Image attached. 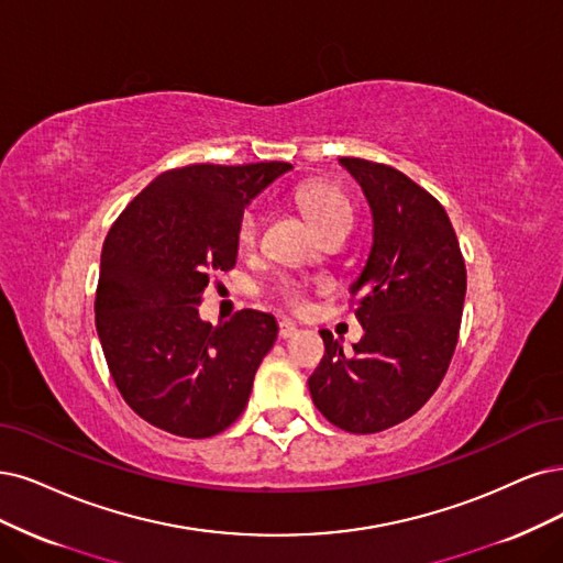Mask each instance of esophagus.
<instances>
[{
    "instance_id": "obj_1",
    "label": "esophagus",
    "mask_w": 563,
    "mask_h": 563,
    "mask_svg": "<svg viewBox=\"0 0 563 563\" xmlns=\"http://www.w3.org/2000/svg\"><path fill=\"white\" fill-rule=\"evenodd\" d=\"M297 334V324L295 322H289V320H280V324H278V336L280 339H292Z\"/></svg>"
}]
</instances>
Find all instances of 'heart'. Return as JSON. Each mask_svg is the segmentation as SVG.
Segmentation results:
<instances>
[{
	"label": "heart",
	"mask_w": 563,
	"mask_h": 563,
	"mask_svg": "<svg viewBox=\"0 0 563 563\" xmlns=\"http://www.w3.org/2000/svg\"><path fill=\"white\" fill-rule=\"evenodd\" d=\"M295 199L303 211V216L308 218L310 227H313L318 234L327 232L331 227L352 224V206L347 197L334 185L322 183V180L301 183L297 187ZM257 236H260V213L255 208H250L239 222V241L241 245H253ZM276 292L287 308L297 310V308H303L306 303V285L299 280H289V278L280 280Z\"/></svg>",
	"instance_id": "obj_1"
}]
</instances>
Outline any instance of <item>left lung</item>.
<instances>
[{
    "instance_id": "left-lung-1",
    "label": "left lung",
    "mask_w": 563,
    "mask_h": 563,
    "mask_svg": "<svg viewBox=\"0 0 563 563\" xmlns=\"http://www.w3.org/2000/svg\"><path fill=\"white\" fill-rule=\"evenodd\" d=\"M362 185L373 243L355 316L364 336L343 352L322 329L324 357L308 378L324 418L350 433H376L408 420L439 389L460 339L466 264L439 199L387 164L341 157Z\"/></svg>"
}]
</instances>
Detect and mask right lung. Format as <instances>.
Returning a JSON list of instances; mask_svg holds the SVG:
<instances>
[{
  "label": "right lung",
  "instance_id": "right-lung-1",
  "mask_svg": "<svg viewBox=\"0 0 563 563\" xmlns=\"http://www.w3.org/2000/svg\"><path fill=\"white\" fill-rule=\"evenodd\" d=\"M292 169L287 162L190 164L159 174L103 241L95 322L128 406L157 429L208 439L243 412L278 336L276 318L243 308L199 318L213 271L236 264L243 208Z\"/></svg>",
  "mask_w": 563,
  "mask_h": 563
}]
</instances>
